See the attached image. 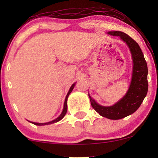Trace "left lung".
<instances>
[{
	"mask_svg": "<svg viewBox=\"0 0 158 158\" xmlns=\"http://www.w3.org/2000/svg\"><path fill=\"white\" fill-rule=\"evenodd\" d=\"M108 34L119 36L128 45L133 60V73L131 83L124 97L111 106H103L97 103L89 96L90 103L95 111L109 119H121L131 115L139 109L148 90V65L142 49L136 41L122 31H109Z\"/></svg>",
	"mask_w": 158,
	"mask_h": 158,
	"instance_id": "8db88e82",
	"label": "left lung"
}]
</instances>
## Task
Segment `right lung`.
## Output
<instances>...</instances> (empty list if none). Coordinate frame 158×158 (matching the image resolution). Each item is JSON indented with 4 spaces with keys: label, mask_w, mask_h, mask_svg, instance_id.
I'll return each instance as SVG.
<instances>
[{
    "label": "right lung",
    "mask_w": 158,
    "mask_h": 158,
    "mask_svg": "<svg viewBox=\"0 0 158 158\" xmlns=\"http://www.w3.org/2000/svg\"><path fill=\"white\" fill-rule=\"evenodd\" d=\"M75 86V83L73 84L72 86H71L70 90H69V91L68 93V94H67L66 96V98H65V101H64V109H63V111H62V114H60V116L59 117H57L56 119L52 121V122H47V123H44V124H41V123H35V122H31L32 124H35V125H38V126H42V125H47V124H53V123H55V122H59L60 120H61L62 118L64 117V116H65V114L67 113V111H68V106H67V101H68V96L70 95V94L71 92H72V90L73 89V88H74Z\"/></svg>",
    "instance_id": "add662e5"
}]
</instances>
